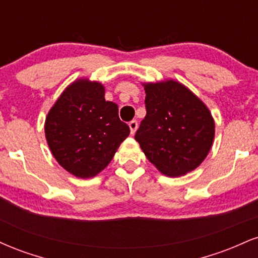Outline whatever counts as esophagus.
<instances>
[{
    "label": "esophagus",
    "mask_w": 258,
    "mask_h": 258,
    "mask_svg": "<svg viewBox=\"0 0 258 258\" xmlns=\"http://www.w3.org/2000/svg\"><path fill=\"white\" fill-rule=\"evenodd\" d=\"M128 126H130V130H131V135H135L136 131H137V128H138V122H137V121H136V120L131 121V122L128 123Z\"/></svg>",
    "instance_id": "1"
}]
</instances>
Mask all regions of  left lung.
Segmentation results:
<instances>
[{
    "mask_svg": "<svg viewBox=\"0 0 258 258\" xmlns=\"http://www.w3.org/2000/svg\"><path fill=\"white\" fill-rule=\"evenodd\" d=\"M147 115L135 139L167 177L197 168L211 149L215 120L199 97L176 80L143 84Z\"/></svg>",
    "mask_w": 258,
    "mask_h": 258,
    "instance_id": "left-lung-1",
    "label": "left lung"
}]
</instances>
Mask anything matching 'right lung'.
<instances>
[{
  "label": "right lung",
  "mask_w": 258,
  "mask_h": 258,
  "mask_svg": "<svg viewBox=\"0 0 258 258\" xmlns=\"http://www.w3.org/2000/svg\"><path fill=\"white\" fill-rule=\"evenodd\" d=\"M104 94L100 82L75 80L59 96L44 121L53 156L79 178L102 172L130 135V127L119 119V106L105 100Z\"/></svg>",
  "instance_id": "1"
}]
</instances>
